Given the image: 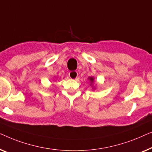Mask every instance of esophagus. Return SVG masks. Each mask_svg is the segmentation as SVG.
I'll return each instance as SVG.
<instances>
[{
  "label": "esophagus",
  "mask_w": 152,
  "mask_h": 152,
  "mask_svg": "<svg viewBox=\"0 0 152 152\" xmlns=\"http://www.w3.org/2000/svg\"><path fill=\"white\" fill-rule=\"evenodd\" d=\"M69 76L71 79H76L78 76V73L76 71H72L69 73Z\"/></svg>",
  "instance_id": "1"
}]
</instances>
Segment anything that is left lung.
Wrapping results in <instances>:
<instances>
[{"label":"left lung","instance_id":"1","mask_svg":"<svg viewBox=\"0 0 152 152\" xmlns=\"http://www.w3.org/2000/svg\"><path fill=\"white\" fill-rule=\"evenodd\" d=\"M89 80L91 81V85H92L94 83V79L93 77H89Z\"/></svg>","mask_w":152,"mask_h":152}]
</instances>
